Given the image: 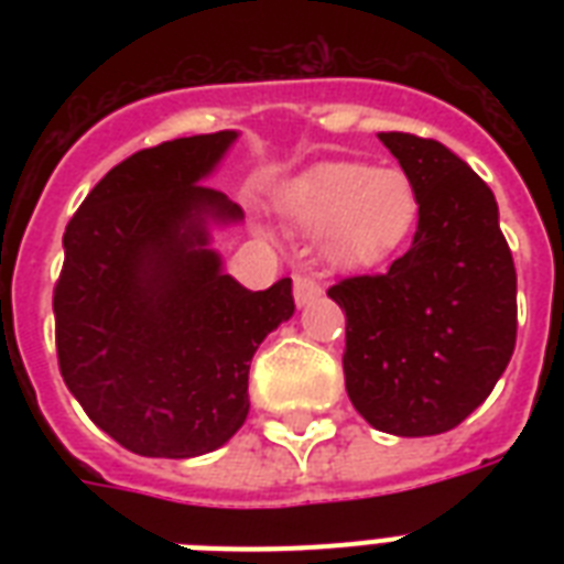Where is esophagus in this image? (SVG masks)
<instances>
[{
	"label": "esophagus",
	"instance_id": "esophagus-1",
	"mask_svg": "<svg viewBox=\"0 0 564 564\" xmlns=\"http://www.w3.org/2000/svg\"><path fill=\"white\" fill-rule=\"evenodd\" d=\"M316 299H322V283L310 274H295V304L299 307H307Z\"/></svg>",
	"mask_w": 564,
	"mask_h": 564
}]
</instances>
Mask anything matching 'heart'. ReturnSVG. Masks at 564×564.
<instances>
[{
  "label": "heart",
  "mask_w": 564,
  "mask_h": 564,
  "mask_svg": "<svg viewBox=\"0 0 564 564\" xmlns=\"http://www.w3.org/2000/svg\"><path fill=\"white\" fill-rule=\"evenodd\" d=\"M278 207L304 234H325V254L343 269L392 260L419 228L421 195L401 170L330 161L283 184Z\"/></svg>",
  "instance_id": "heart-1"
}]
</instances>
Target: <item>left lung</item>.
Segmentation results:
<instances>
[{"mask_svg":"<svg viewBox=\"0 0 564 564\" xmlns=\"http://www.w3.org/2000/svg\"><path fill=\"white\" fill-rule=\"evenodd\" d=\"M380 143L421 195L412 248L389 272L345 278V389L392 436H436L480 406L516 351V263L486 181L447 145L401 131Z\"/></svg>","mask_w":564,"mask_h":564,"instance_id":"obj_1","label":"left lung"}]
</instances>
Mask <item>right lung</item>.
<instances>
[{"instance_id": "add662e5", "label": "right lung", "mask_w": 564, "mask_h": 564, "mask_svg": "<svg viewBox=\"0 0 564 564\" xmlns=\"http://www.w3.org/2000/svg\"><path fill=\"white\" fill-rule=\"evenodd\" d=\"M234 140L216 131L131 154L66 225L57 366L131 454L189 459L225 445L248 415L251 357L295 313L290 278L251 292L207 246L210 221L242 219L202 184Z\"/></svg>"}]
</instances>
